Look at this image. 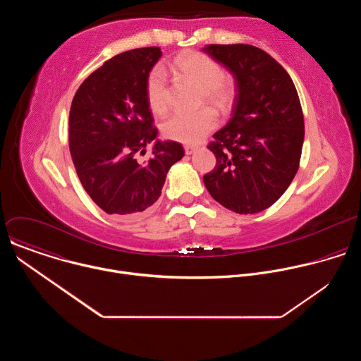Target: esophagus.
Segmentation results:
<instances>
[{"mask_svg":"<svg viewBox=\"0 0 361 361\" xmlns=\"http://www.w3.org/2000/svg\"><path fill=\"white\" fill-rule=\"evenodd\" d=\"M184 151H185L187 156H191V154H194L197 151V147L195 145H185Z\"/></svg>","mask_w":361,"mask_h":361,"instance_id":"1","label":"esophagus"}]
</instances>
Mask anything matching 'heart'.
I'll return each instance as SVG.
<instances>
[{
    "instance_id": "b5f03b06",
    "label": "heart",
    "mask_w": 361,
    "mask_h": 361,
    "mask_svg": "<svg viewBox=\"0 0 361 361\" xmlns=\"http://www.w3.org/2000/svg\"><path fill=\"white\" fill-rule=\"evenodd\" d=\"M171 70L181 80L200 88L202 98L219 110L224 111L231 104V84L223 78V70L219 63L209 56L197 51H185L174 59ZM147 102L152 113L164 114L167 111V80L161 68L154 70L147 80ZM216 127V113L210 109H202L173 116L163 126V133L173 141L194 144Z\"/></svg>"
}]
</instances>
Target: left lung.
<instances>
[{"label": "left lung", "instance_id": "left-lung-1", "mask_svg": "<svg viewBox=\"0 0 361 361\" xmlns=\"http://www.w3.org/2000/svg\"><path fill=\"white\" fill-rule=\"evenodd\" d=\"M202 51L233 74L237 92L230 121L209 145L217 163L204 184L226 209L260 213L284 194L298 170L304 118L297 90L262 48L210 44Z\"/></svg>", "mask_w": 361, "mask_h": 361}]
</instances>
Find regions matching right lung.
<instances>
[{"mask_svg": "<svg viewBox=\"0 0 361 361\" xmlns=\"http://www.w3.org/2000/svg\"><path fill=\"white\" fill-rule=\"evenodd\" d=\"M160 57L159 47H147L110 59L87 77L71 102L73 163L87 194L107 214H142L161 195L170 167L184 157L180 142L160 140L148 161L135 157L157 138L147 80Z\"/></svg>", "mask_w": 361, "mask_h": 361, "instance_id": "right-lung-1", "label": "right lung"}]
</instances>
